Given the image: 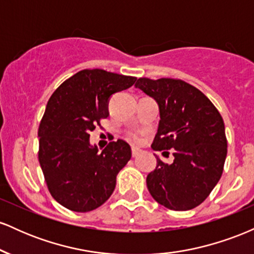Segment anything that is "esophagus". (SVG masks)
<instances>
[{
	"mask_svg": "<svg viewBox=\"0 0 254 254\" xmlns=\"http://www.w3.org/2000/svg\"><path fill=\"white\" fill-rule=\"evenodd\" d=\"M141 153H142V150H141V149H138V148H135V147H133L132 149H131V154H132V156H133V157L139 156V155H141Z\"/></svg>",
	"mask_w": 254,
	"mask_h": 254,
	"instance_id": "obj_1",
	"label": "esophagus"
}]
</instances>
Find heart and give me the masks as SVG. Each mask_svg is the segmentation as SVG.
Returning <instances> with one entry per match:
<instances>
[{"instance_id": "1", "label": "heart", "mask_w": 254, "mask_h": 254, "mask_svg": "<svg viewBox=\"0 0 254 254\" xmlns=\"http://www.w3.org/2000/svg\"><path fill=\"white\" fill-rule=\"evenodd\" d=\"M130 138L132 139L133 142H139V141H141V135H139V133H137V132H133V133H131V135H130Z\"/></svg>"}]
</instances>
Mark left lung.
<instances>
[{"mask_svg": "<svg viewBox=\"0 0 254 254\" xmlns=\"http://www.w3.org/2000/svg\"><path fill=\"white\" fill-rule=\"evenodd\" d=\"M136 87L159 105L151 148L172 149L174 156L171 165L156 156L155 170L147 177L148 190L171 210H191L205 200L222 176L227 156L223 119L214 104L185 81L141 77Z\"/></svg>", "mask_w": 254, "mask_h": 254, "instance_id": "left-lung-1", "label": "left lung"}]
</instances>
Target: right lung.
<instances>
[{
    "label": "right lung",
    "instance_id": "1",
    "mask_svg": "<svg viewBox=\"0 0 254 254\" xmlns=\"http://www.w3.org/2000/svg\"><path fill=\"white\" fill-rule=\"evenodd\" d=\"M133 76L84 69L65 80L49 99L38 137L40 167L51 196L76 212L92 211L109 199L119 171L131 159L123 139L99 151L89 132L109 116L115 93L136 82Z\"/></svg>",
    "mask_w": 254,
    "mask_h": 254
}]
</instances>
